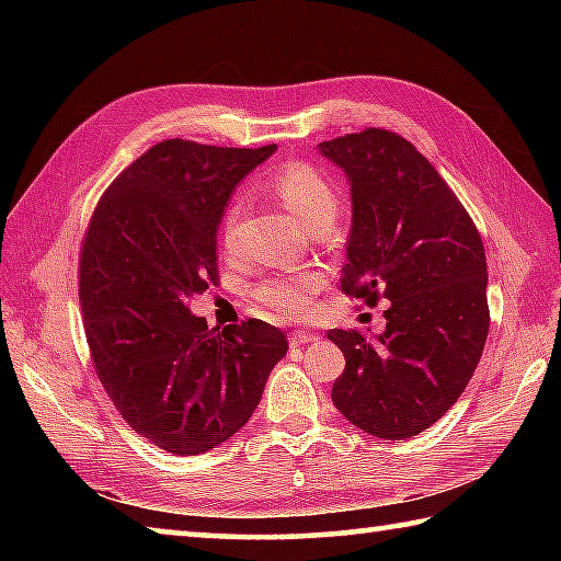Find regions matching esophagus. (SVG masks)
Instances as JSON below:
<instances>
[{
    "mask_svg": "<svg viewBox=\"0 0 561 561\" xmlns=\"http://www.w3.org/2000/svg\"><path fill=\"white\" fill-rule=\"evenodd\" d=\"M313 340H316L313 332H306V330H296V332H291V335H289L291 347H304V344L313 342Z\"/></svg>",
    "mask_w": 561,
    "mask_h": 561,
    "instance_id": "1",
    "label": "esophagus"
}]
</instances>
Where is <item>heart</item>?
Wrapping results in <instances>:
<instances>
[{"mask_svg":"<svg viewBox=\"0 0 561 561\" xmlns=\"http://www.w3.org/2000/svg\"><path fill=\"white\" fill-rule=\"evenodd\" d=\"M267 193L287 209L291 217L299 219L306 229L332 224L337 217L340 197L323 173H318L313 165L291 161L279 165L267 178ZM238 224V205H226L219 221V238L224 248L233 245ZM323 287V277L318 272H299L284 274L262 282L255 289L253 299L260 308L279 316V318H301L313 304V294Z\"/></svg>","mask_w":561,"mask_h":561,"instance_id":"b5f03b06","label":"heart"}]
</instances>
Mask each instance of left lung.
Listing matches in <instances>:
<instances>
[{"instance_id": "1", "label": "left lung", "mask_w": 561, "mask_h": 561, "mask_svg": "<svg viewBox=\"0 0 561 561\" xmlns=\"http://www.w3.org/2000/svg\"><path fill=\"white\" fill-rule=\"evenodd\" d=\"M347 173L352 231L340 287L390 301L376 340L330 330L344 354L332 402L378 438H412L468 386L490 332L486 257L478 226L432 163L390 129L320 145Z\"/></svg>"}]
</instances>
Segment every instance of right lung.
<instances>
[{"label":"right lung","instance_id":"obj_1","mask_svg":"<svg viewBox=\"0 0 561 561\" xmlns=\"http://www.w3.org/2000/svg\"><path fill=\"white\" fill-rule=\"evenodd\" d=\"M274 149L159 141L105 190L83 236L79 301L93 368L123 420L175 456L233 436L289 350L257 318L217 332L187 308L219 282L217 229L233 187Z\"/></svg>","mask_w":561,"mask_h":561}]
</instances>
